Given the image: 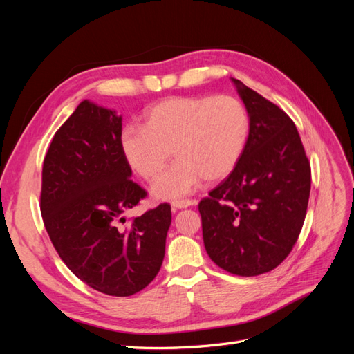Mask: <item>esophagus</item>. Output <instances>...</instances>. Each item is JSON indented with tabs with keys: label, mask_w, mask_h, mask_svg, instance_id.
<instances>
[{
	"label": "esophagus",
	"mask_w": 354,
	"mask_h": 354,
	"mask_svg": "<svg viewBox=\"0 0 354 354\" xmlns=\"http://www.w3.org/2000/svg\"><path fill=\"white\" fill-rule=\"evenodd\" d=\"M195 203H196V201H192V199H178V201H173L171 205H173V209L176 211V209L192 207V205H195Z\"/></svg>",
	"instance_id": "34e87169"
}]
</instances>
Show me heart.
Returning <instances> with one entry per match:
<instances>
[{
	"instance_id": "1",
	"label": "heart",
	"mask_w": 354,
	"mask_h": 354,
	"mask_svg": "<svg viewBox=\"0 0 354 354\" xmlns=\"http://www.w3.org/2000/svg\"><path fill=\"white\" fill-rule=\"evenodd\" d=\"M250 115L232 95L169 97L145 113V125H125L120 136L124 158L143 180H153L171 158H177L153 185L159 199H177L203 180L227 177L245 151Z\"/></svg>"
}]
</instances>
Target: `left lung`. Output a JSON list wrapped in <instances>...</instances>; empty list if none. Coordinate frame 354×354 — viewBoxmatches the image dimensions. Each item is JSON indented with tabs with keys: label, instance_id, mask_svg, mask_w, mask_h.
<instances>
[{
	"label": "left lung",
	"instance_id": "8db88e82",
	"mask_svg": "<svg viewBox=\"0 0 354 354\" xmlns=\"http://www.w3.org/2000/svg\"><path fill=\"white\" fill-rule=\"evenodd\" d=\"M250 115L238 165L199 202L203 245L223 270L257 276L289 252L306 218L312 171L297 127L279 106L232 78Z\"/></svg>",
	"mask_w": 354,
	"mask_h": 354
}]
</instances>
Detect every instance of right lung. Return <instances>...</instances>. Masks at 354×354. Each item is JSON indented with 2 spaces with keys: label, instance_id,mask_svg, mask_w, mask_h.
<instances>
[{
  "label": "right lung",
  "instance_id": "obj_1",
  "mask_svg": "<svg viewBox=\"0 0 354 354\" xmlns=\"http://www.w3.org/2000/svg\"><path fill=\"white\" fill-rule=\"evenodd\" d=\"M122 118L84 100L53 137L42 164L41 214L68 269L112 297L142 291L158 274L171 224L167 202L125 224L147 196L121 151Z\"/></svg>",
  "mask_w": 354,
  "mask_h": 354
}]
</instances>
